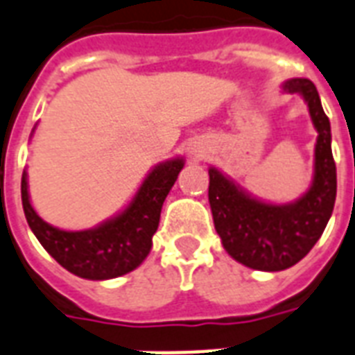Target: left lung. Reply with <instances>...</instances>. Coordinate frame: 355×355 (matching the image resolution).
Masks as SVG:
<instances>
[{
	"label": "left lung",
	"instance_id": "1",
	"mask_svg": "<svg viewBox=\"0 0 355 355\" xmlns=\"http://www.w3.org/2000/svg\"><path fill=\"white\" fill-rule=\"evenodd\" d=\"M284 89L303 95L318 130L314 181L305 196L286 206L263 204L241 193L215 168L209 170V206L215 230L234 260L260 271H282L307 257L331 217L337 196L331 127L316 86L309 78H292Z\"/></svg>",
	"mask_w": 355,
	"mask_h": 355
}]
</instances>
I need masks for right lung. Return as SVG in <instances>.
<instances>
[{"instance_id": "1", "label": "right lung", "mask_w": 355, "mask_h": 355, "mask_svg": "<svg viewBox=\"0 0 355 355\" xmlns=\"http://www.w3.org/2000/svg\"><path fill=\"white\" fill-rule=\"evenodd\" d=\"M183 168L181 159L162 162L146 178L121 215L93 230L65 232L46 225L29 204L28 180L22 174V206L29 228L67 271L82 279L105 281L125 275L146 260L161 220L162 202Z\"/></svg>"}]
</instances>
